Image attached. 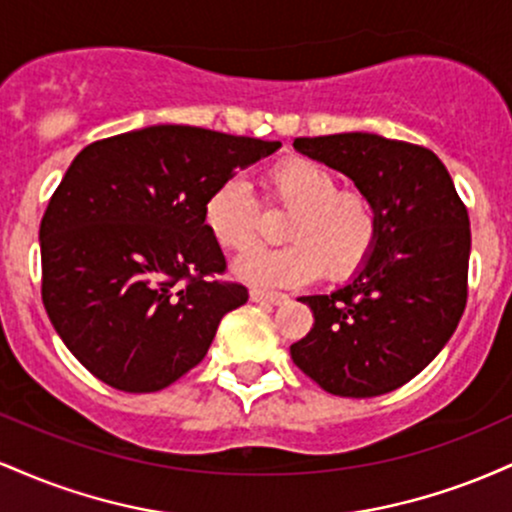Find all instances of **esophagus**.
Wrapping results in <instances>:
<instances>
[{
  "instance_id": "esophagus-1",
  "label": "esophagus",
  "mask_w": 512,
  "mask_h": 512,
  "mask_svg": "<svg viewBox=\"0 0 512 512\" xmlns=\"http://www.w3.org/2000/svg\"><path fill=\"white\" fill-rule=\"evenodd\" d=\"M250 301L252 303H262V305H281L289 301L286 293H276V291H264V289H252L250 291Z\"/></svg>"
}]
</instances>
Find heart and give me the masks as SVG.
Masks as SVG:
<instances>
[{
    "mask_svg": "<svg viewBox=\"0 0 512 512\" xmlns=\"http://www.w3.org/2000/svg\"><path fill=\"white\" fill-rule=\"evenodd\" d=\"M264 192L289 209L276 250L236 262V276L260 286H296L325 274L346 279L368 260L378 238L373 204L356 190H339L337 175L308 158H289L264 178ZM204 226L226 252L252 250L260 240L255 199L240 180H223L204 204Z\"/></svg>",
    "mask_w": 512,
    "mask_h": 512,
    "instance_id": "heart-1",
    "label": "heart"
}]
</instances>
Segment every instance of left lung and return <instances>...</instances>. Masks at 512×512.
Masks as SVG:
<instances>
[{
  "label": "left lung",
  "mask_w": 512,
  "mask_h": 512,
  "mask_svg": "<svg viewBox=\"0 0 512 512\" xmlns=\"http://www.w3.org/2000/svg\"><path fill=\"white\" fill-rule=\"evenodd\" d=\"M293 149L354 180L373 204L378 238L349 284L301 298L315 322L291 358L330 395H385L419 375L457 330L472 248L467 209L424 146L346 132L301 137Z\"/></svg>",
  "instance_id": "left-lung-1"
}]
</instances>
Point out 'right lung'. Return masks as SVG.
I'll list each match as a JSON object with an SVG mask.
<instances>
[{"label":"right lung","instance_id":"right-lung-1","mask_svg":"<svg viewBox=\"0 0 512 512\" xmlns=\"http://www.w3.org/2000/svg\"><path fill=\"white\" fill-rule=\"evenodd\" d=\"M281 142L154 125L88 144L40 221L43 303L88 373L156 392L207 356L248 289L221 281L226 257L204 204Z\"/></svg>","mask_w":512,"mask_h":512}]
</instances>
